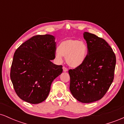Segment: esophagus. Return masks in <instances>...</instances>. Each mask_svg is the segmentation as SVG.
<instances>
[{"label":"esophagus","mask_w":124,"mask_h":124,"mask_svg":"<svg viewBox=\"0 0 124 124\" xmlns=\"http://www.w3.org/2000/svg\"><path fill=\"white\" fill-rule=\"evenodd\" d=\"M63 72H67V71H68V69H67L66 68H65V66H63Z\"/></svg>","instance_id":"esophagus-1"}]
</instances>
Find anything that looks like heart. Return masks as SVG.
I'll list each match as a JSON object with an SVG mask.
<instances>
[{
	"mask_svg": "<svg viewBox=\"0 0 124 124\" xmlns=\"http://www.w3.org/2000/svg\"><path fill=\"white\" fill-rule=\"evenodd\" d=\"M88 46L83 41L69 39L61 42L58 47L56 58L62 61L65 57L66 63L72 68L80 66L85 63L88 55Z\"/></svg>",
	"mask_w": 124,
	"mask_h": 124,
	"instance_id": "b5f03b06",
	"label": "heart"
}]
</instances>
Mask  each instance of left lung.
Masks as SVG:
<instances>
[{"label":"left lung","mask_w":124,"mask_h":124,"mask_svg":"<svg viewBox=\"0 0 124 124\" xmlns=\"http://www.w3.org/2000/svg\"><path fill=\"white\" fill-rule=\"evenodd\" d=\"M88 55L83 65L70 69V91L81 103H90L101 99L114 79L116 57L104 39L84 32Z\"/></svg>","instance_id":"1"}]
</instances>
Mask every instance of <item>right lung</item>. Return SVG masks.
I'll return each mask as SVG.
<instances>
[{"mask_svg":"<svg viewBox=\"0 0 124 124\" xmlns=\"http://www.w3.org/2000/svg\"><path fill=\"white\" fill-rule=\"evenodd\" d=\"M55 37L38 35L23 43L16 51L11 67L10 79L17 96L31 104L46 100L54 79L62 73V65L55 59Z\"/></svg>","mask_w":124,"mask_h":124,"instance_id":"1","label":"right lung"}]
</instances>
